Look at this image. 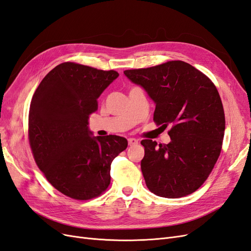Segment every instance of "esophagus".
I'll return each mask as SVG.
<instances>
[{
    "label": "esophagus",
    "instance_id": "1",
    "mask_svg": "<svg viewBox=\"0 0 251 251\" xmlns=\"http://www.w3.org/2000/svg\"><path fill=\"white\" fill-rule=\"evenodd\" d=\"M127 142H128V146H135V144L138 143V140L135 138H128Z\"/></svg>",
    "mask_w": 251,
    "mask_h": 251
}]
</instances>
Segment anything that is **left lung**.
Returning a JSON list of instances; mask_svg holds the SVG:
<instances>
[{"label":"left lung","instance_id":"8db88e82","mask_svg":"<svg viewBox=\"0 0 251 251\" xmlns=\"http://www.w3.org/2000/svg\"><path fill=\"white\" fill-rule=\"evenodd\" d=\"M124 73L155 102V123L171 126L170 143L141 141L148 188L171 199L196 192L214 169L224 137L223 104L214 82L182 60Z\"/></svg>","mask_w":251,"mask_h":251}]
</instances>
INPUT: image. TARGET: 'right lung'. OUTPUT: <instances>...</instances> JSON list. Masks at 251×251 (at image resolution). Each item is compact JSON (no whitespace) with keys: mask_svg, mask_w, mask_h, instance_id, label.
<instances>
[{"mask_svg":"<svg viewBox=\"0 0 251 251\" xmlns=\"http://www.w3.org/2000/svg\"><path fill=\"white\" fill-rule=\"evenodd\" d=\"M75 63L52 69L35 90L29 109V143L34 160L58 192L76 200L101 195L111 182V163L127 140L92 136L89 116L98 97L118 77Z\"/></svg>","mask_w":251,"mask_h":251,"instance_id":"1","label":"right lung"}]
</instances>
